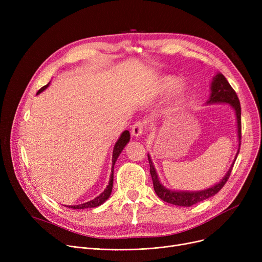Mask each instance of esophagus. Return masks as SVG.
Returning a JSON list of instances; mask_svg holds the SVG:
<instances>
[{"mask_svg":"<svg viewBox=\"0 0 262 262\" xmlns=\"http://www.w3.org/2000/svg\"><path fill=\"white\" fill-rule=\"evenodd\" d=\"M144 129H145L144 123L141 122V121H137L133 125V127H132V134L135 137H139V136H141L143 134Z\"/></svg>","mask_w":262,"mask_h":262,"instance_id":"34e87169","label":"esophagus"}]
</instances>
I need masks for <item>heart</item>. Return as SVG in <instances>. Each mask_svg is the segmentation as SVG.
Masks as SVG:
<instances>
[{
	"label": "heart",
	"instance_id": "obj_1",
	"mask_svg": "<svg viewBox=\"0 0 262 262\" xmlns=\"http://www.w3.org/2000/svg\"><path fill=\"white\" fill-rule=\"evenodd\" d=\"M176 84V78L174 77H171V76H167V77H163L160 79V81L158 82V84L156 85V88H155V93H160V92H163V91H168L170 90L172 87H174ZM187 94V90L186 88L184 87H181L180 89H178L176 95H177V99L182 101L185 96Z\"/></svg>",
	"mask_w": 262,
	"mask_h": 262
}]
</instances>
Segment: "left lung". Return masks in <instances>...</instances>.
<instances>
[{"mask_svg":"<svg viewBox=\"0 0 262 262\" xmlns=\"http://www.w3.org/2000/svg\"><path fill=\"white\" fill-rule=\"evenodd\" d=\"M213 103H228L231 105L233 109H235L236 116H237V123H238V138H239V148L237 153L238 155L240 150V145H241V106H240V101L238 99L236 91L232 89V87L229 85V82L227 81V79L222 73H217L212 78L211 94H210L209 100L207 101V104H213ZM237 155H236V158H237ZM147 158L149 162V173H150V176H152L154 190L156 192V194L158 195V198L167 203L177 205V206H184V207H190L192 205H195L202 201H205L215 195L228 181L229 175L233 168V163L236 161V159L233 160V163L230 166L227 174L223 177V180L215 186L203 191L186 192V191H172L164 188L158 180L156 170L148 155H147Z\"/></svg>","mask_w":262,"mask_h":262,"instance_id":"left-lung-1","label":"left lung"}]
</instances>
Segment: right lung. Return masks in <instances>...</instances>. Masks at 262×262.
I'll return each instance as SVG.
<instances>
[{"mask_svg":"<svg viewBox=\"0 0 262 262\" xmlns=\"http://www.w3.org/2000/svg\"><path fill=\"white\" fill-rule=\"evenodd\" d=\"M50 84V82H49ZM48 85L43 86L42 88H41L37 93H40L41 91H43L45 89L48 88ZM129 138H130V135H129V132L128 130H125L123 132L121 137L119 138V140L117 141L116 145H115V148H114V152H113V169H112V175H110V180H109V184L107 186V188L104 190V192H102V193L98 196L93 199L92 201H89L87 203H84V204H80V205H75V206H66V207L68 208H73V209H85V208H94V207H98V206L102 205L110 195V193H112V190H113V185H114V166L115 163L119 157V155L121 154V152L123 150L124 146H125L127 144V142L129 141Z\"/></svg>","mask_w":262,"mask_h":262,"instance_id":"obj_1","label":"right lung"}]
</instances>
